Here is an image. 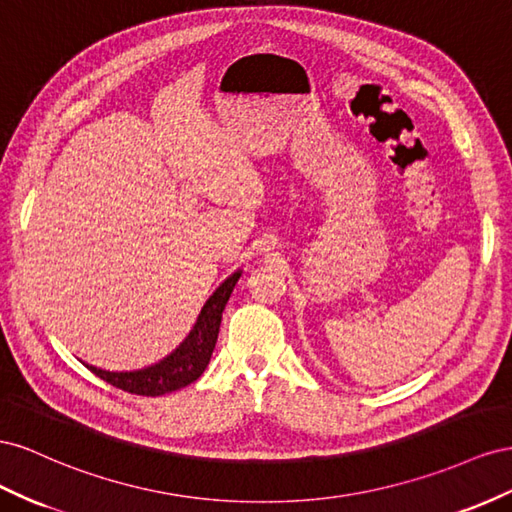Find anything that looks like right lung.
I'll return each mask as SVG.
<instances>
[{"mask_svg": "<svg viewBox=\"0 0 512 512\" xmlns=\"http://www.w3.org/2000/svg\"><path fill=\"white\" fill-rule=\"evenodd\" d=\"M240 274V270L233 272L229 279L214 291L208 302L203 304L191 334H188L180 343V347H175V352H171L167 358L152 364V367L122 373L96 369L92 364H85V367L100 379H105L107 384L130 394H141V397H160V394H167L193 384L195 379L206 371L212 358L225 304L231 296L233 287H236Z\"/></svg>", "mask_w": 512, "mask_h": 512, "instance_id": "1", "label": "right lung"}]
</instances>
